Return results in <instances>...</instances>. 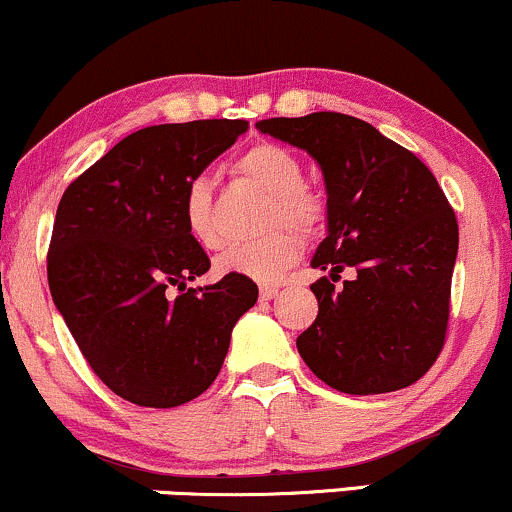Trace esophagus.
<instances>
[{
    "mask_svg": "<svg viewBox=\"0 0 512 512\" xmlns=\"http://www.w3.org/2000/svg\"><path fill=\"white\" fill-rule=\"evenodd\" d=\"M277 294H279L277 286H262V289H260V301H272Z\"/></svg>",
    "mask_w": 512,
    "mask_h": 512,
    "instance_id": "obj_1",
    "label": "esophagus"
}]
</instances>
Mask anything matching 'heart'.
<instances>
[{
	"instance_id": "obj_1",
	"label": "heart",
	"mask_w": 512,
	"mask_h": 512,
	"mask_svg": "<svg viewBox=\"0 0 512 512\" xmlns=\"http://www.w3.org/2000/svg\"><path fill=\"white\" fill-rule=\"evenodd\" d=\"M235 172L272 196L269 226L289 223L299 230H313L325 216V204L318 194L303 187V167L291 150L274 143L252 145L235 162ZM184 223L189 235L204 247L221 243L216 218H213V182L209 177H194L184 189ZM301 240L291 230H274L255 243H235L218 255V274L245 277L252 282H277L284 269L299 260Z\"/></svg>"
}]
</instances>
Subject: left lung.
<instances>
[{
	"label": "left lung",
	"mask_w": 512,
	"mask_h": 512,
	"mask_svg": "<svg viewBox=\"0 0 512 512\" xmlns=\"http://www.w3.org/2000/svg\"><path fill=\"white\" fill-rule=\"evenodd\" d=\"M257 131L306 150L325 182L311 267L318 316L296 338L303 362L352 396L415 384L445 345L459 228L435 174L372 123L335 111L267 119ZM345 266L358 277L338 290Z\"/></svg>",
	"instance_id": "1"
}]
</instances>
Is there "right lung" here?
Wrapping results in <instances>:
<instances>
[{"label": "right lung", "instance_id": "right-lung-1", "mask_svg": "<svg viewBox=\"0 0 512 512\" xmlns=\"http://www.w3.org/2000/svg\"><path fill=\"white\" fill-rule=\"evenodd\" d=\"M245 131L243 119L140 128L60 199L50 296L94 374L136 406L174 408L209 389L257 301L252 279L228 274L187 289L211 262L184 223V189Z\"/></svg>", "mask_w": 512, "mask_h": 512}]
</instances>
